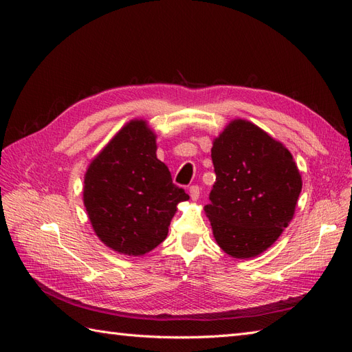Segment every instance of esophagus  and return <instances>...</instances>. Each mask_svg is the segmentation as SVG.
I'll return each instance as SVG.
<instances>
[{
  "label": "esophagus",
  "instance_id": "obj_1",
  "mask_svg": "<svg viewBox=\"0 0 352 352\" xmlns=\"http://www.w3.org/2000/svg\"><path fill=\"white\" fill-rule=\"evenodd\" d=\"M189 195H190V199L197 201L199 198V186L198 185H192L189 188Z\"/></svg>",
  "mask_w": 352,
  "mask_h": 352
}]
</instances>
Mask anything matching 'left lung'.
I'll use <instances>...</instances> for the list:
<instances>
[{"label":"left lung","instance_id":"obj_1","mask_svg":"<svg viewBox=\"0 0 352 352\" xmlns=\"http://www.w3.org/2000/svg\"><path fill=\"white\" fill-rule=\"evenodd\" d=\"M216 182L204 207L219 247L251 258L280 236L294 217L302 182L286 148L258 126L233 120L211 148Z\"/></svg>","mask_w":352,"mask_h":352}]
</instances>
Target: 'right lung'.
I'll return each instance as SVG.
<instances>
[{"instance_id": "1", "label": "right lung", "mask_w": 352, "mask_h": 352, "mask_svg": "<svg viewBox=\"0 0 352 352\" xmlns=\"http://www.w3.org/2000/svg\"><path fill=\"white\" fill-rule=\"evenodd\" d=\"M144 120L127 123L91 163L83 202L98 238L114 251L142 255L162 243L176 206L189 199L157 158Z\"/></svg>"}]
</instances>
